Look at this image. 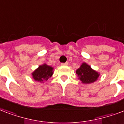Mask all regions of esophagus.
<instances>
[{
	"label": "esophagus",
	"instance_id": "1",
	"mask_svg": "<svg viewBox=\"0 0 124 124\" xmlns=\"http://www.w3.org/2000/svg\"><path fill=\"white\" fill-rule=\"evenodd\" d=\"M62 66H68V62H65V63H62L61 64Z\"/></svg>",
	"mask_w": 124,
	"mask_h": 124
}]
</instances>
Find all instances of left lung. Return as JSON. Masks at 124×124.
Returning a JSON list of instances; mask_svg holds the SVG:
<instances>
[{"label": "left lung", "instance_id": "obj_1", "mask_svg": "<svg viewBox=\"0 0 124 124\" xmlns=\"http://www.w3.org/2000/svg\"><path fill=\"white\" fill-rule=\"evenodd\" d=\"M78 75V78L80 81L84 84H90L96 81L99 74L92 70L89 65L85 63H83L76 71Z\"/></svg>", "mask_w": 124, "mask_h": 124}]
</instances>
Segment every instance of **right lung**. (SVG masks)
Masks as SVG:
<instances>
[{"instance_id":"obj_1","label":"right lung","mask_w":124,"mask_h":124,"mask_svg":"<svg viewBox=\"0 0 124 124\" xmlns=\"http://www.w3.org/2000/svg\"><path fill=\"white\" fill-rule=\"evenodd\" d=\"M53 68L52 67L47 66L46 64L40 66L39 68L32 73L33 78L36 81L40 82L46 81L52 76L53 73Z\"/></svg>"}]
</instances>
